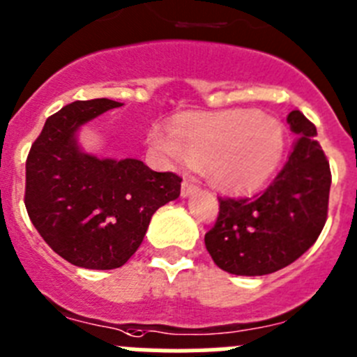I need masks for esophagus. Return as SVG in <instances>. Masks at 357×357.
<instances>
[{
	"instance_id": "34e87169",
	"label": "esophagus",
	"mask_w": 357,
	"mask_h": 357,
	"mask_svg": "<svg viewBox=\"0 0 357 357\" xmlns=\"http://www.w3.org/2000/svg\"><path fill=\"white\" fill-rule=\"evenodd\" d=\"M194 192H197V185L192 179H185L181 183V197H190Z\"/></svg>"
}]
</instances>
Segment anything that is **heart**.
<instances>
[{
  "mask_svg": "<svg viewBox=\"0 0 357 357\" xmlns=\"http://www.w3.org/2000/svg\"><path fill=\"white\" fill-rule=\"evenodd\" d=\"M149 144L169 162H201L208 181L220 190L249 192L261 186L279 165L284 133L272 115L227 110L190 115L172 130L155 126Z\"/></svg>",
  "mask_w": 357,
  "mask_h": 357,
  "instance_id": "obj_1",
  "label": "heart"
}]
</instances>
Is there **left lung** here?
<instances>
[{"instance_id": "1", "label": "left lung", "mask_w": 357, "mask_h": 357, "mask_svg": "<svg viewBox=\"0 0 357 357\" xmlns=\"http://www.w3.org/2000/svg\"><path fill=\"white\" fill-rule=\"evenodd\" d=\"M287 123L294 151L271 186L252 197L218 199L220 210L204 243L215 265L234 275L281 271L317 242L327 218L331 171L317 128L298 110Z\"/></svg>"}]
</instances>
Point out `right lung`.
<instances>
[{"label":"right lung","mask_w":357,"mask_h":357,"mask_svg":"<svg viewBox=\"0 0 357 357\" xmlns=\"http://www.w3.org/2000/svg\"><path fill=\"white\" fill-rule=\"evenodd\" d=\"M123 102L75 101L51 115L26 160V204L47 245L82 268L123 266L142 243L151 217L174 201L181 178L137 158H99L79 146L82 126Z\"/></svg>","instance_id":"right-lung-1"}]
</instances>
